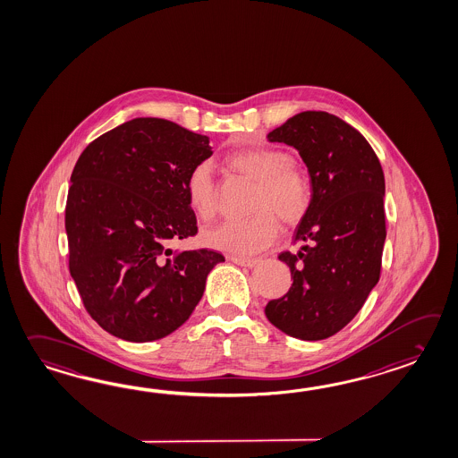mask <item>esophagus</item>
I'll use <instances>...</instances> for the list:
<instances>
[{
  "mask_svg": "<svg viewBox=\"0 0 458 458\" xmlns=\"http://www.w3.org/2000/svg\"><path fill=\"white\" fill-rule=\"evenodd\" d=\"M230 261L234 265L243 266V267H254L258 265L256 258H242V256H230Z\"/></svg>",
  "mask_w": 458,
  "mask_h": 458,
  "instance_id": "1",
  "label": "esophagus"
}]
</instances>
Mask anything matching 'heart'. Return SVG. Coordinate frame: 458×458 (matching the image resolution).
<instances>
[{
	"mask_svg": "<svg viewBox=\"0 0 458 458\" xmlns=\"http://www.w3.org/2000/svg\"><path fill=\"white\" fill-rule=\"evenodd\" d=\"M226 164L236 173L258 182L253 212L246 220H228L205 230V246L233 254L250 256L273 243L279 232L275 213L285 225L299 224L312 204V189L294 167L289 154L273 148H243L226 156ZM185 197L195 214L210 220L216 212V189L210 164L193 165L185 177Z\"/></svg>",
	"mask_w": 458,
	"mask_h": 458,
	"instance_id": "1",
	"label": "heart"
}]
</instances>
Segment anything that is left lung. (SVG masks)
I'll return each mask as SVG.
<instances>
[{"instance_id":"obj_1","label":"left lung","mask_w":458,"mask_h":458,"mask_svg":"<svg viewBox=\"0 0 458 458\" xmlns=\"http://www.w3.org/2000/svg\"><path fill=\"white\" fill-rule=\"evenodd\" d=\"M295 148L309 171L312 204L295 228L293 254H279L293 285L269 301L267 320L287 335H335L379 281L386 240L385 174L369 142L327 112H302L267 134Z\"/></svg>"}]
</instances>
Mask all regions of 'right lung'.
<instances>
[{
  "mask_svg": "<svg viewBox=\"0 0 458 458\" xmlns=\"http://www.w3.org/2000/svg\"><path fill=\"white\" fill-rule=\"evenodd\" d=\"M208 138L163 118H134L90 142L65 205L69 269L81 302L108 334L144 344L173 334L225 258L174 251L197 233L185 177L212 156Z\"/></svg>",
  "mask_w": 458,
  "mask_h": 458,
  "instance_id": "obj_1",
  "label": "right lung"
}]
</instances>
